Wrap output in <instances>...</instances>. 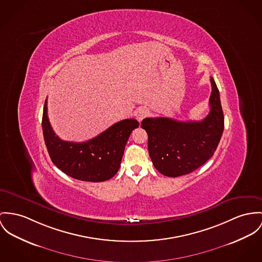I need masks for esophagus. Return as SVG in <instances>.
<instances>
[{"label":"esophagus","instance_id":"34e87169","mask_svg":"<svg viewBox=\"0 0 262 262\" xmlns=\"http://www.w3.org/2000/svg\"><path fill=\"white\" fill-rule=\"evenodd\" d=\"M148 114H149V111L146 107H140L136 113V118L138 121H141L148 116Z\"/></svg>","mask_w":262,"mask_h":262}]
</instances>
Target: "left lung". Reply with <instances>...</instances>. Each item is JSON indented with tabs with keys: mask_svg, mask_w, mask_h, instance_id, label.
<instances>
[{
	"mask_svg": "<svg viewBox=\"0 0 262 262\" xmlns=\"http://www.w3.org/2000/svg\"><path fill=\"white\" fill-rule=\"evenodd\" d=\"M210 82V111L202 121L146 118L141 121L148 136L150 160L161 174L177 178L190 173L213 156L222 139L224 117L213 78Z\"/></svg>",
	"mask_w": 262,
	"mask_h": 262,
	"instance_id": "left-lung-1",
	"label": "left lung"
}]
</instances>
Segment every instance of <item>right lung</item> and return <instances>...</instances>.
Wrapping results in <instances>:
<instances>
[{
  "instance_id": "right-lung-1",
  "label": "right lung",
  "mask_w": 262,
  "mask_h": 262,
  "mask_svg": "<svg viewBox=\"0 0 262 262\" xmlns=\"http://www.w3.org/2000/svg\"><path fill=\"white\" fill-rule=\"evenodd\" d=\"M139 124L137 120L127 119L116 122L90 141H62L51 126L47 100L41 121L45 143L54 164L76 180L92 182L107 181L118 172L126 141Z\"/></svg>"
}]
</instances>
